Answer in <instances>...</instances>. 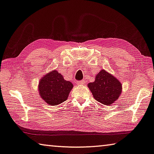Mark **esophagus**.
Segmentation results:
<instances>
[{"label": "esophagus", "instance_id": "esophagus-1", "mask_svg": "<svg viewBox=\"0 0 154 154\" xmlns=\"http://www.w3.org/2000/svg\"><path fill=\"white\" fill-rule=\"evenodd\" d=\"M85 83V81L84 80H81V81H78L77 82V85H83Z\"/></svg>", "mask_w": 154, "mask_h": 154}]
</instances>
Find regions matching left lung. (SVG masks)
I'll return each mask as SVG.
<instances>
[{
  "instance_id": "8db88e82",
  "label": "left lung",
  "mask_w": 154,
  "mask_h": 154,
  "mask_svg": "<svg viewBox=\"0 0 154 154\" xmlns=\"http://www.w3.org/2000/svg\"><path fill=\"white\" fill-rule=\"evenodd\" d=\"M87 87L95 99L104 105L113 104L122 92V82L105 69H101L95 81L89 82Z\"/></svg>"
}]
</instances>
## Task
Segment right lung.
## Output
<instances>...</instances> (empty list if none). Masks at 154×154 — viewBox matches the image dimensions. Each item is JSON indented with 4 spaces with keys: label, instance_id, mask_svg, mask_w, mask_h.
<instances>
[{
    "label": "right lung",
    "instance_id": "right-lung-1",
    "mask_svg": "<svg viewBox=\"0 0 154 154\" xmlns=\"http://www.w3.org/2000/svg\"><path fill=\"white\" fill-rule=\"evenodd\" d=\"M73 84L64 79L57 70L45 74L40 79L38 91L42 100L50 106H57L67 99Z\"/></svg>",
    "mask_w": 154,
    "mask_h": 154
}]
</instances>
